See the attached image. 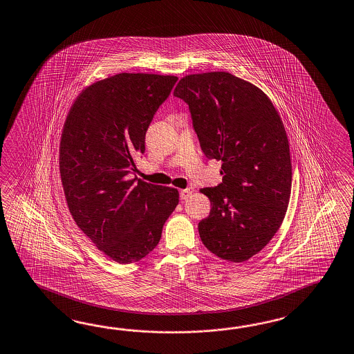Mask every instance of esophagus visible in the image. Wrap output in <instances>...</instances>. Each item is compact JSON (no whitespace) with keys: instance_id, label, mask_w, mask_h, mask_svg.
<instances>
[{"instance_id":"obj_1","label":"esophagus","mask_w":354,"mask_h":354,"mask_svg":"<svg viewBox=\"0 0 354 354\" xmlns=\"http://www.w3.org/2000/svg\"><path fill=\"white\" fill-rule=\"evenodd\" d=\"M192 191H194L192 189H185V190H181V192H180V198H181V200L189 199L191 194H192Z\"/></svg>"}]
</instances>
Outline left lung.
I'll use <instances>...</instances> for the list:
<instances>
[{
	"instance_id": "obj_1",
	"label": "left lung",
	"mask_w": 354,
	"mask_h": 354,
	"mask_svg": "<svg viewBox=\"0 0 354 354\" xmlns=\"http://www.w3.org/2000/svg\"><path fill=\"white\" fill-rule=\"evenodd\" d=\"M173 95L189 105L208 159L222 162V183L201 189L210 213L199 222L203 244L228 262L248 261L271 241L289 205V141L267 95L231 73L183 77Z\"/></svg>"
}]
</instances>
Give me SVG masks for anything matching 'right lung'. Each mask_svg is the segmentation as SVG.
<instances>
[{
  "label": "right lung",
  "instance_id": "1",
  "mask_svg": "<svg viewBox=\"0 0 354 354\" xmlns=\"http://www.w3.org/2000/svg\"><path fill=\"white\" fill-rule=\"evenodd\" d=\"M174 75L120 73L96 82L74 101L60 141V174L77 226L122 264L137 262L162 237L178 191L129 178L154 114Z\"/></svg>",
  "mask_w": 354,
  "mask_h": 354
}]
</instances>
